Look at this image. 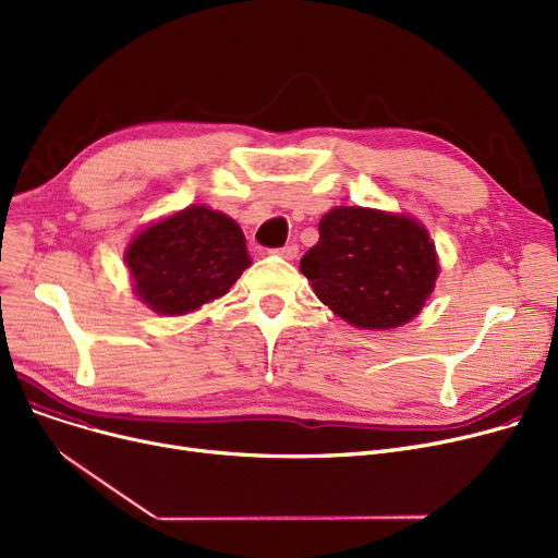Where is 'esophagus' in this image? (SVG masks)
Instances as JSON below:
<instances>
[{"instance_id":"esophagus-1","label":"esophagus","mask_w":558,"mask_h":558,"mask_svg":"<svg viewBox=\"0 0 558 558\" xmlns=\"http://www.w3.org/2000/svg\"><path fill=\"white\" fill-rule=\"evenodd\" d=\"M278 255H282L284 259H294L299 255V246L296 244H284L282 248H276Z\"/></svg>"}]
</instances>
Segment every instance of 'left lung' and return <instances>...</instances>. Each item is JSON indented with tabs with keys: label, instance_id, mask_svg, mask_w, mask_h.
Segmentation results:
<instances>
[{
	"label": "left lung",
	"instance_id": "8db88e82",
	"mask_svg": "<svg viewBox=\"0 0 558 558\" xmlns=\"http://www.w3.org/2000/svg\"><path fill=\"white\" fill-rule=\"evenodd\" d=\"M301 269L314 294L350 326L387 330L423 310L438 262L427 230L414 219L335 208L318 221V242Z\"/></svg>",
	"mask_w": 558,
	"mask_h": 558
}]
</instances>
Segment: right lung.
<instances>
[{
    "label": "right lung",
    "mask_w": 558,
    "mask_h": 558,
    "mask_svg": "<svg viewBox=\"0 0 558 558\" xmlns=\"http://www.w3.org/2000/svg\"><path fill=\"white\" fill-rule=\"evenodd\" d=\"M126 264L140 301L158 314L179 316L223 296L251 257L238 223L192 205L142 230L126 251Z\"/></svg>",
    "instance_id": "add662e5"
}]
</instances>
